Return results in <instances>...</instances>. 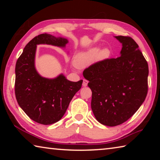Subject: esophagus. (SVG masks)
Wrapping results in <instances>:
<instances>
[{
  "label": "esophagus",
  "instance_id": "34e87169",
  "mask_svg": "<svg viewBox=\"0 0 160 160\" xmlns=\"http://www.w3.org/2000/svg\"><path fill=\"white\" fill-rule=\"evenodd\" d=\"M88 81L87 80H83V82H82V86L83 87H86L88 85Z\"/></svg>",
  "mask_w": 160,
  "mask_h": 160
}]
</instances>
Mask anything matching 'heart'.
Here are the masks:
<instances>
[{
	"mask_svg": "<svg viewBox=\"0 0 160 160\" xmlns=\"http://www.w3.org/2000/svg\"><path fill=\"white\" fill-rule=\"evenodd\" d=\"M111 51L108 48H104L99 50V47H93L88 51L77 54L75 56L74 63L78 68H84L93 63L94 61H102L109 58Z\"/></svg>",
	"mask_w": 160,
	"mask_h": 160,
	"instance_id": "b5f03b06",
	"label": "heart"
}]
</instances>
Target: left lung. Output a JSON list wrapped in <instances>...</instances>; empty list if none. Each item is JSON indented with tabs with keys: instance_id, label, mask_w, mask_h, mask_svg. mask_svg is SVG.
<instances>
[{
	"instance_id": "8db88e82",
	"label": "left lung",
	"mask_w": 160,
	"mask_h": 160,
	"mask_svg": "<svg viewBox=\"0 0 160 160\" xmlns=\"http://www.w3.org/2000/svg\"><path fill=\"white\" fill-rule=\"evenodd\" d=\"M121 56L106 58L87 68L83 76L92 90L91 107L103 125L116 126L137 112L148 94V64L131 37H115Z\"/></svg>"
}]
</instances>
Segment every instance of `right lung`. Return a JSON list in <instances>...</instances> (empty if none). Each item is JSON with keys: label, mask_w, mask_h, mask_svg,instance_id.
Returning a JSON list of instances; mask_svg holds the SVG:
<instances>
[{"label": "right lung", "mask_w": 160, "mask_h": 160, "mask_svg": "<svg viewBox=\"0 0 160 160\" xmlns=\"http://www.w3.org/2000/svg\"><path fill=\"white\" fill-rule=\"evenodd\" d=\"M67 43L64 38L47 33L39 34L25 46L16 63L15 93L19 106L31 119L43 125L61 120L72 97L82 87V80L71 82L63 75L54 79L40 76L34 67L37 45L64 47Z\"/></svg>", "instance_id": "add662e5"}]
</instances>
